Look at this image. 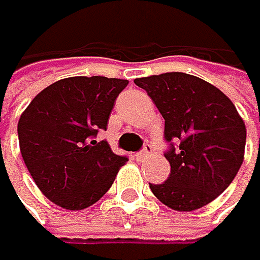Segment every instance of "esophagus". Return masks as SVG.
<instances>
[{"label":"esophagus","instance_id":"esophagus-1","mask_svg":"<svg viewBox=\"0 0 260 260\" xmlns=\"http://www.w3.org/2000/svg\"><path fill=\"white\" fill-rule=\"evenodd\" d=\"M150 151H151V146H150V145H145L143 150L138 151V153L135 154V159H137V161H145V159L148 158V154H150Z\"/></svg>","mask_w":260,"mask_h":260}]
</instances>
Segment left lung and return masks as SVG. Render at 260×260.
Returning a JSON list of instances; mask_svg holds the SVG:
<instances>
[{
  "instance_id": "8db88e82",
  "label": "left lung",
  "mask_w": 260,
  "mask_h": 260,
  "mask_svg": "<svg viewBox=\"0 0 260 260\" xmlns=\"http://www.w3.org/2000/svg\"><path fill=\"white\" fill-rule=\"evenodd\" d=\"M135 84L161 112L169 143L164 156L171 174L162 184H150L151 192L177 212L205 207L233 182L244 159L246 127L235 104L187 73L137 78Z\"/></svg>"
}]
</instances>
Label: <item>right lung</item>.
I'll list each match as a JSON object with an SVG mask.
<instances>
[{"label":"right lung","mask_w":260,"mask_h":260,"mask_svg":"<svg viewBox=\"0 0 260 260\" xmlns=\"http://www.w3.org/2000/svg\"><path fill=\"white\" fill-rule=\"evenodd\" d=\"M127 84L106 76L64 78L40 91L22 112L17 123L22 159L42 193L58 207L96 204L128 159L106 140H96Z\"/></svg>","instance_id":"1"}]
</instances>
